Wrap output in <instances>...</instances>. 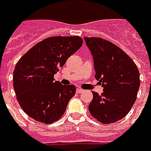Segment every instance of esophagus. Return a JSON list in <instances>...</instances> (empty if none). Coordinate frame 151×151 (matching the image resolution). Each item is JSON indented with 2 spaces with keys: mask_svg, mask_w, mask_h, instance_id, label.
I'll list each match as a JSON object with an SVG mask.
<instances>
[{
  "mask_svg": "<svg viewBox=\"0 0 151 151\" xmlns=\"http://www.w3.org/2000/svg\"><path fill=\"white\" fill-rule=\"evenodd\" d=\"M82 92H83V90H82V89H80V88H78V89H77V93H81Z\"/></svg>",
  "mask_w": 151,
  "mask_h": 151,
  "instance_id": "34e87169",
  "label": "esophagus"
}]
</instances>
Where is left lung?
<instances>
[{
	"label": "left lung",
	"mask_w": 151,
	"mask_h": 151,
	"mask_svg": "<svg viewBox=\"0 0 151 151\" xmlns=\"http://www.w3.org/2000/svg\"><path fill=\"white\" fill-rule=\"evenodd\" d=\"M93 58L95 78L102 85L101 95L92 93L90 114L102 124L116 122L129 113L140 86L134 61L112 42L101 37H84Z\"/></svg>",
	"instance_id": "obj_1"
}]
</instances>
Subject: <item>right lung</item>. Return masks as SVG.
I'll return each mask as SVG.
<instances>
[{
    "label": "right lung",
    "instance_id": "right-lung-1",
    "mask_svg": "<svg viewBox=\"0 0 151 151\" xmlns=\"http://www.w3.org/2000/svg\"><path fill=\"white\" fill-rule=\"evenodd\" d=\"M82 44L78 36L48 37L17 61L13 71V88L19 105L30 118L50 124L64 114L76 88L55 81L53 77Z\"/></svg>",
    "mask_w": 151,
    "mask_h": 151
}]
</instances>
